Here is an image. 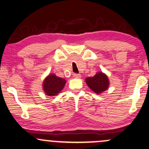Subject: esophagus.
<instances>
[{"mask_svg":"<svg viewBox=\"0 0 149 149\" xmlns=\"http://www.w3.org/2000/svg\"><path fill=\"white\" fill-rule=\"evenodd\" d=\"M73 77L75 78H80L81 77V74H77V73H74L73 74Z\"/></svg>","mask_w":149,"mask_h":149,"instance_id":"esophagus-1","label":"esophagus"}]
</instances>
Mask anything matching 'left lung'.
<instances>
[{"instance_id": "1", "label": "left lung", "mask_w": 149, "mask_h": 149, "mask_svg": "<svg viewBox=\"0 0 149 149\" xmlns=\"http://www.w3.org/2000/svg\"><path fill=\"white\" fill-rule=\"evenodd\" d=\"M86 81L90 88L97 94L102 93V92L106 91L109 86L108 77L102 72H98L94 77H88Z\"/></svg>"}]
</instances>
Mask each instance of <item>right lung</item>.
I'll return each instance as SVG.
<instances>
[{"mask_svg":"<svg viewBox=\"0 0 149 149\" xmlns=\"http://www.w3.org/2000/svg\"><path fill=\"white\" fill-rule=\"evenodd\" d=\"M66 83L63 78L58 77L55 74H49L43 82V91L48 96H54L59 93Z\"/></svg>","mask_w":149,"mask_h":149,"instance_id":"obj_1","label":"right lung"}]
</instances>
